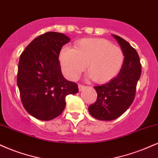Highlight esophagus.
<instances>
[{"label": "esophagus", "mask_w": 158, "mask_h": 158, "mask_svg": "<svg viewBox=\"0 0 158 158\" xmlns=\"http://www.w3.org/2000/svg\"><path fill=\"white\" fill-rule=\"evenodd\" d=\"M78 87H79V91L83 90H84V89L86 88V87L84 86V85H78Z\"/></svg>", "instance_id": "34e87169"}]
</instances>
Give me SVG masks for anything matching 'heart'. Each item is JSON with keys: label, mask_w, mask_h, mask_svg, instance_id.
Returning a JSON list of instances; mask_svg holds the SVG:
<instances>
[{"label": "heart", "mask_w": 158, "mask_h": 158, "mask_svg": "<svg viewBox=\"0 0 158 158\" xmlns=\"http://www.w3.org/2000/svg\"><path fill=\"white\" fill-rule=\"evenodd\" d=\"M124 62L122 49L104 39H84L76 48L66 45L60 53V64L65 77L76 80L87 68V78L104 83L116 77Z\"/></svg>", "instance_id": "obj_1"}]
</instances>
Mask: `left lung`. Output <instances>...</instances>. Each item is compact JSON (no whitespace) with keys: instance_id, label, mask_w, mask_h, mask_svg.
<instances>
[{"instance_id":"obj_1","label":"left lung","mask_w":158,"mask_h":158,"mask_svg":"<svg viewBox=\"0 0 158 158\" xmlns=\"http://www.w3.org/2000/svg\"><path fill=\"white\" fill-rule=\"evenodd\" d=\"M124 54L120 72L108 83L94 87L97 99L89 106L93 117L101 121H112L120 117L133 102L136 86L141 74L139 56L128 42L113 35Z\"/></svg>"}]
</instances>
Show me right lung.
I'll list each match as a JSON object with an SVG mask.
<instances>
[{"label":"right lung","mask_w":158,"mask_h":158,"mask_svg":"<svg viewBox=\"0 0 158 158\" xmlns=\"http://www.w3.org/2000/svg\"><path fill=\"white\" fill-rule=\"evenodd\" d=\"M71 39L50 31L36 37L20 55L18 84L23 105L30 115L41 121L52 120L65 107V97L77 94V85L64 79L59 55Z\"/></svg>","instance_id":"add662e5"}]
</instances>
